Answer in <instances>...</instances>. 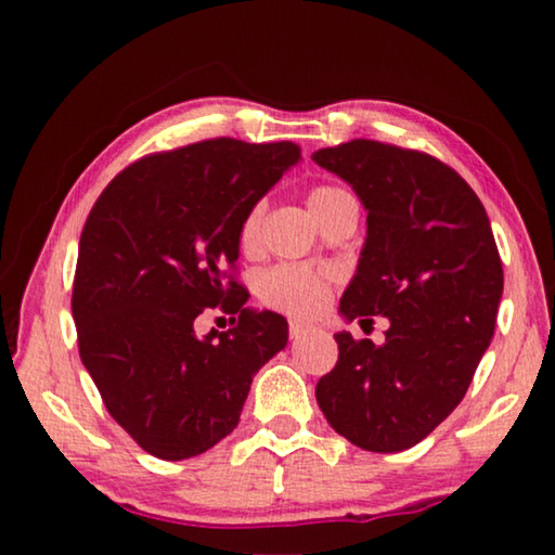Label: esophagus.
Segmentation results:
<instances>
[{
  "instance_id": "esophagus-1",
  "label": "esophagus",
  "mask_w": 555,
  "mask_h": 555,
  "mask_svg": "<svg viewBox=\"0 0 555 555\" xmlns=\"http://www.w3.org/2000/svg\"><path fill=\"white\" fill-rule=\"evenodd\" d=\"M308 331H311V325H306V323H300V321H291V325H288L291 340H298V337H304Z\"/></svg>"
}]
</instances>
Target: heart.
Here are the masks:
<instances>
[{
    "mask_svg": "<svg viewBox=\"0 0 555 555\" xmlns=\"http://www.w3.org/2000/svg\"><path fill=\"white\" fill-rule=\"evenodd\" d=\"M347 195L340 188L333 185H321L313 188L311 195H308V208L313 215L327 208L333 201ZM261 220H264V205H255L247 212V218L242 220L240 228V244L242 249H257L259 237H261ZM327 294V281L323 271L308 269V267H294V264H281L267 271L264 279H261V296H264L267 304L281 308V311L294 313V315H308L318 311L323 306Z\"/></svg>",
    "mask_w": 555,
    "mask_h": 555,
    "instance_id": "b5f03b06",
    "label": "heart"
}]
</instances>
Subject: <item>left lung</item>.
I'll list each match as a JSON object with an SVG mask.
<instances>
[{
  "label": "left lung",
  "instance_id": "1",
  "mask_svg": "<svg viewBox=\"0 0 555 555\" xmlns=\"http://www.w3.org/2000/svg\"><path fill=\"white\" fill-rule=\"evenodd\" d=\"M313 162L367 210L340 315L389 318L382 345L335 335L340 357L318 382V406L357 448L399 453L453 413L492 343L504 274L490 218L428 154L354 139L318 149Z\"/></svg>",
  "mask_w": 555,
  "mask_h": 555
}]
</instances>
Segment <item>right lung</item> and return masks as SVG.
I'll return each instance as SVG.
<instances>
[{
    "label": "right lung",
    "mask_w": 555,
    "mask_h": 555,
    "mask_svg": "<svg viewBox=\"0 0 555 555\" xmlns=\"http://www.w3.org/2000/svg\"><path fill=\"white\" fill-rule=\"evenodd\" d=\"M298 162L291 142L208 139L131 164L90 210L73 284L80 360L146 453L185 460L232 434L255 374L286 347V318L247 308L224 269L242 220ZM218 302L238 323L198 338L194 318Z\"/></svg>",
    "instance_id": "right-lung-1"
}]
</instances>
